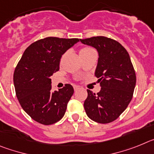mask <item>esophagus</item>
Returning <instances> with one entry per match:
<instances>
[{
  "instance_id": "1",
  "label": "esophagus",
  "mask_w": 154,
  "mask_h": 154,
  "mask_svg": "<svg viewBox=\"0 0 154 154\" xmlns=\"http://www.w3.org/2000/svg\"><path fill=\"white\" fill-rule=\"evenodd\" d=\"M73 89H74V91H77V90H79V89H80V88H79L78 86H76V85H74V86H73Z\"/></svg>"
}]
</instances>
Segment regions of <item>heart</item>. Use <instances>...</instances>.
<instances>
[{
  "label": "heart",
  "instance_id": "heart-1",
  "mask_svg": "<svg viewBox=\"0 0 154 154\" xmlns=\"http://www.w3.org/2000/svg\"><path fill=\"white\" fill-rule=\"evenodd\" d=\"M94 51V49L91 47H83L80 49V51H79V54L81 56V57H84L85 55H88V53H90L91 52ZM63 59V58H62Z\"/></svg>",
  "mask_w": 154,
  "mask_h": 154
}]
</instances>
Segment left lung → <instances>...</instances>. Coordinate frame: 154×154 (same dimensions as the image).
<instances>
[{
	"instance_id": "8db88e82",
	"label": "left lung",
	"mask_w": 154,
	"mask_h": 154,
	"mask_svg": "<svg viewBox=\"0 0 154 154\" xmlns=\"http://www.w3.org/2000/svg\"><path fill=\"white\" fill-rule=\"evenodd\" d=\"M98 52L95 76L101 91L95 94L88 90L85 112L93 121L101 124L117 119L133 98L136 86V72L126 49L116 40L105 36L80 39Z\"/></svg>"
}]
</instances>
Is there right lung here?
I'll return each instance as SVG.
<instances>
[{
	"label": "right lung",
	"instance_id": "right-lung-1",
	"mask_svg": "<svg viewBox=\"0 0 154 154\" xmlns=\"http://www.w3.org/2000/svg\"><path fill=\"white\" fill-rule=\"evenodd\" d=\"M79 38L47 37L31 44L24 52L14 72V85L21 108L33 120L52 125L63 117L73 88L66 84L52 91L50 77L60 69L65 52Z\"/></svg>",
	"mask_w": 154,
	"mask_h": 154
}]
</instances>
